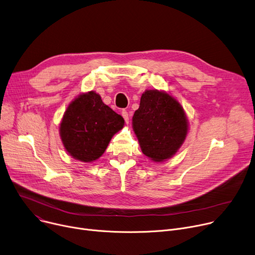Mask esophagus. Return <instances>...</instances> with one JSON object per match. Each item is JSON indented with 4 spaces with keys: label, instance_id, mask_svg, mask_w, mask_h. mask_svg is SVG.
<instances>
[{
    "label": "esophagus",
    "instance_id": "1",
    "mask_svg": "<svg viewBox=\"0 0 255 255\" xmlns=\"http://www.w3.org/2000/svg\"><path fill=\"white\" fill-rule=\"evenodd\" d=\"M122 117L124 118V120H125L126 123L129 122V116H128V113H127L126 111H123V112H122Z\"/></svg>",
    "mask_w": 255,
    "mask_h": 255
}]
</instances>
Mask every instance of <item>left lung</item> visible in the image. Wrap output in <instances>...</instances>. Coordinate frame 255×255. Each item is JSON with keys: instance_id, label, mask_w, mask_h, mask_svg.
<instances>
[{"instance_id": "obj_1", "label": "left lung", "mask_w": 255, "mask_h": 255, "mask_svg": "<svg viewBox=\"0 0 255 255\" xmlns=\"http://www.w3.org/2000/svg\"><path fill=\"white\" fill-rule=\"evenodd\" d=\"M141 151L156 163L172 158L184 142L189 120L178 100L166 91L145 90L132 118Z\"/></svg>"}]
</instances>
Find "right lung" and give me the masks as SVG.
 Returning <instances> with one entry per match:
<instances>
[{
  "label": "right lung",
  "instance_id": "1",
  "mask_svg": "<svg viewBox=\"0 0 255 255\" xmlns=\"http://www.w3.org/2000/svg\"><path fill=\"white\" fill-rule=\"evenodd\" d=\"M124 119L105 105L95 91L81 93L66 108L59 135L67 154L84 163L104 155L114 135L124 127Z\"/></svg>",
  "mask_w": 255,
  "mask_h": 255
}]
</instances>
